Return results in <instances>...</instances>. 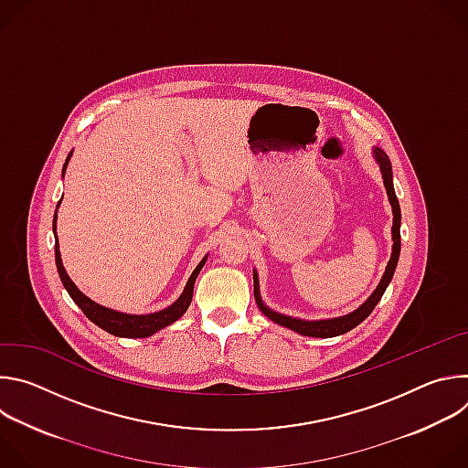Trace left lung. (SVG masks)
I'll list each match as a JSON object with an SVG mask.
<instances>
[{
  "label": "left lung",
  "instance_id": "8db88e82",
  "mask_svg": "<svg viewBox=\"0 0 468 468\" xmlns=\"http://www.w3.org/2000/svg\"><path fill=\"white\" fill-rule=\"evenodd\" d=\"M374 159L379 165V170H381V176H383V185L387 188V196H388V202H390V207H392V253H390V259L387 262V269H385V274H383L379 285L376 287V291L370 294V298L361 307H357L356 311H352L345 316L327 318V320H302V318H294V316L276 313L271 307L264 305V302L261 300V292H259L257 271H253V294H255L257 307L261 309L262 314L269 316L272 322H276L283 327H289V329H292V331H296V333H300V335H305V337L329 339V337L343 335V333L359 325L374 311V307L381 300L385 289L388 287V283L394 276L398 257H399V222H402V215H399V204H398V197H396L394 185H392V166H390V161H388L387 154L379 148H374Z\"/></svg>",
  "mask_w": 468,
  "mask_h": 468
}]
</instances>
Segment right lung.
<instances>
[{"label": "right lung", "instance_id": "obj_1", "mask_svg": "<svg viewBox=\"0 0 468 468\" xmlns=\"http://www.w3.org/2000/svg\"><path fill=\"white\" fill-rule=\"evenodd\" d=\"M72 155V152H70ZM70 155L69 159H66L64 166H62V176H64V170H66V165H69L70 161ZM60 204V202H58ZM57 204V207H58ZM57 211H55V217H53V233H55V264H57V272H58V278L64 285V289L69 291L70 298L80 305V309L87 314L89 320H92L96 325H100L101 329H105L107 333H111V335H116V337H125V339H144V337H152L154 333H157L159 329L174 324L177 318H181L185 314V311L188 309L190 302H192V292H194V282L199 274V271L204 269V264L207 261V255L199 261V264L194 269V272L190 274L185 289H183V294L172 303L168 305L166 309H161L157 313H150V314H127V313H120V311H114V309H109V307H103L96 302H92L89 296H85L76 285L74 282L70 280V276L66 274L64 266H62V259H60V251H58V242H57Z\"/></svg>", "mask_w": 468, "mask_h": 468}]
</instances>
